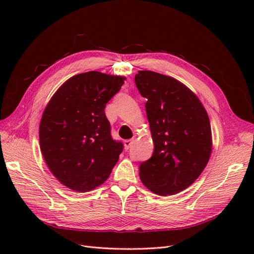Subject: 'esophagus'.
Wrapping results in <instances>:
<instances>
[{"label": "esophagus", "mask_w": 254, "mask_h": 254, "mask_svg": "<svg viewBox=\"0 0 254 254\" xmlns=\"http://www.w3.org/2000/svg\"><path fill=\"white\" fill-rule=\"evenodd\" d=\"M132 142H134V139H128L125 141V147L126 149H129L130 146L132 145Z\"/></svg>", "instance_id": "1"}]
</instances>
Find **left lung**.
I'll use <instances>...</instances> for the list:
<instances>
[{
    "instance_id": "8db88e82",
    "label": "left lung",
    "mask_w": 254,
    "mask_h": 254,
    "mask_svg": "<svg viewBox=\"0 0 254 254\" xmlns=\"http://www.w3.org/2000/svg\"><path fill=\"white\" fill-rule=\"evenodd\" d=\"M135 83L147 99L145 108L154 143L152 156L139 167L140 179L156 194L178 193L208 164L212 150L208 114L194 93L170 76L139 71Z\"/></svg>"
}]
</instances>
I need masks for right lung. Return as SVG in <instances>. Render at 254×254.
Returning a JSON list of instances; mask_svg holds the SVG:
<instances>
[{"label":"right lung","instance_id":"add662e5","mask_svg":"<svg viewBox=\"0 0 254 254\" xmlns=\"http://www.w3.org/2000/svg\"><path fill=\"white\" fill-rule=\"evenodd\" d=\"M126 77L97 71L78 74L52 96L39 127L45 163L66 188L86 192L104 183L124 144L113 140L105 107Z\"/></svg>","mask_w":254,"mask_h":254}]
</instances>
